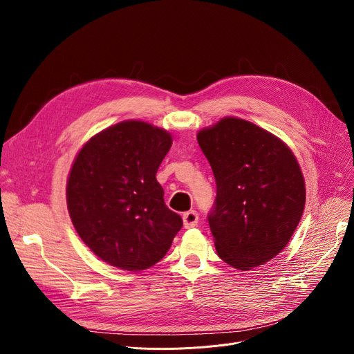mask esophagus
Masks as SVG:
<instances>
[{
  "label": "esophagus",
  "mask_w": 354,
  "mask_h": 354,
  "mask_svg": "<svg viewBox=\"0 0 354 354\" xmlns=\"http://www.w3.org/2000/svg\"><path fill=\"white\" fill-rule=\"evenodd\" d=\"M198 212L196 211H188V212H185L183 214V216H182V219H183V227L185 228H194V227H196V224H198Z\"/></svg>",
  "instance_id": "34e87169"
}]
</instances>
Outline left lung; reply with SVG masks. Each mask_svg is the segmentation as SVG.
Wrapping results in <instances>:
<instances>
[{"mask_svg":"<svg viewBox=\"0 0 354 354\" xmlns=\"http://www.w3.org/2000/svg\"><path fill=\"white\" fill-rule=\"evenodd\" d=\"M216 182L208 216L216 252L234 268L266 264L301 219L306 183L291 149L248 120L222 118L196 135Z\"/></svg>","mask_w":354,"mask_h":354,"instance_id":"8db88e82","label":"left lung"}]
</instances>
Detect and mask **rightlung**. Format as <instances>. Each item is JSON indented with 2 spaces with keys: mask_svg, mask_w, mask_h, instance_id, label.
<instances>
[{
  "mask_svg": "<svg viewBox=\"0 0 354 354\" xmlns=\"http://www.w3.org/2000/svg\"><path fill=\"white\" fill-rule=\"evenodd\" d=\"M171 146L167 130L124 120L90 138L74 158L68 214L83 243L104 263L142 271L171 248L182 218L165 205L156 180Z\"/></svg>",
  "mask_w": 354,
  "mask_h": 354,
  "instance_id": "add662e5",
  "label": "right lung"
}]
</instances>
